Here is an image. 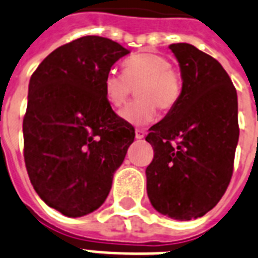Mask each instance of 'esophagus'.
Instances as JSON below:
<instances>
[{
	"label": "esophagus",
	"instance_id": "1",
	"mask_svg": "<svg viewBox=\"0 0 258 258\" xmlns=\"http://www.w3.org/2000/svg\"><path fill=\"white\" fill-rule=\"evenodd\" d=\"M144 136H145V131H143V129H136V139L141 140L144 139Z\"/></svg>",
	"mask_w": 258,
	"mask_h": 258
}]
</instances>
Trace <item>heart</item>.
Here are the masks:
<instances>
[{
    "instance_id": "obj_1",
    "label": "heart",
    "mask_w": 258,
    "mask_h": 258,
    "mask_svg": "<svg viewBox=\"0 0 258 258\" xmlns=\"http://www.w3.org/2000/svg\"><path fill=\"white\" fill-rule=\"evenodd\" d=\"M122 73L110 71L103 79V93L113 107L126 103L136 89L137 99L119 115L132 125H147L157 114V107L171 110L180 99L183 82L168 57L160 53H139L122 63Z\"/></svg>"
}]
</instances>
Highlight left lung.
I'll list each match as a JSON object with an SVG mask.
<instances>
[{
    "mask_svg": "<svg viewBox=\"0 0 258 258\" xmlns=\"http://www.w3.org/2000/svg\"><path fill=\"white\" fill-rule=\"evenodd\" d=\"M183 91L145 137L155 152L147 167L152 206L172 219L199 218L230 183L238 144V102L230 77L210 55L187 43L171 44Z\"/></svg>",
    "mask_w": 258,
    "mask_h": 258,
    "instance_id": "left-lung-1",
    "label": "left lung"
}]
</instances>
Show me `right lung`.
<instances>
[{
	"label": "right lung",
	"instance_id": "obj_1",
	"mask_svg": "<svg viewBox=\"0 0 258 258\" xmlns=\"http://www.w3.org/2000/svg\"><path fill=\"white\" fill-rule=\"evenodd\" d=\"M129 53L101 36L56 48L32 74L23 121L24 160L33 188L66 217L101 207L135 140L103 93L111 66Z\"/></svg>",
	"mask_w": 258,
	"mask_h": 258
}]
</instances>
